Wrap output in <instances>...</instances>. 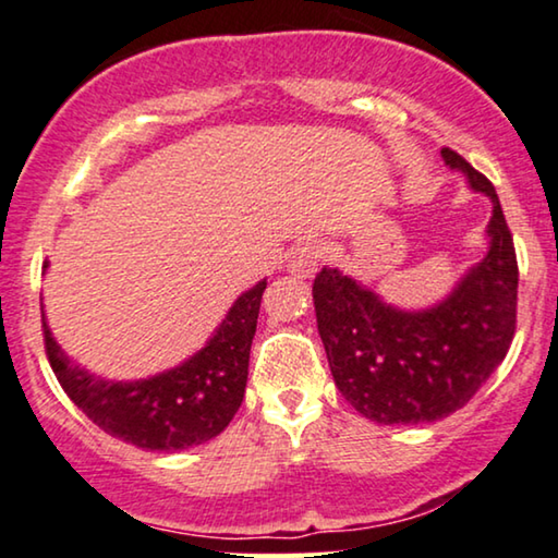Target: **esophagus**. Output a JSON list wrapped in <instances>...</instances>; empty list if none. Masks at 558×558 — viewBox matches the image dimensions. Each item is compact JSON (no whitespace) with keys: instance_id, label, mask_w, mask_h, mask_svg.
Listing matches in <instances>:
<instances>
[{"instance_id":"1","label":"esophagus","mask_w":558,"mask_h":558,"mask_svg":"<svg viewBox=\"0 0 558 558\" xmlns=\"http://www.w3.org/2000/svg\"><path fill=\"white\" fill-rule=\"evenodd\" d=\"M320 257H324V245L318 240H305L290 250L288 270L298 278H313V272L318 270Z\"/></svg>"}]
</instances>
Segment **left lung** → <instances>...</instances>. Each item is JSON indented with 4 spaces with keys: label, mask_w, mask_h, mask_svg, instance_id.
Wrapping results in <instances>:
<instances>
[{
    "label": "left lung",
    "mask_w": 558,
    "mask_h": 558,
    "mask_svg": "<svg viewBox=\"0 0 558 558\" xmlns=\"http://www.w3.org/2000/svg\"><path fill=\"white\" fill-rule=\"evenodd\" d=\"M442 159L493 199L488 255L442 303L399 311L336 268L313 280L336 387L379 425H417L458 412L506 359L515 333L518 263L496 186L452 148H442Z\"/></svg>",
    "instance_id": "obj_1"
}]
</instances>
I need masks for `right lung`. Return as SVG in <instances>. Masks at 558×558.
I'll return each instance as SVG.
<instances>
[{
  "instance_id": "obj_1",
  "label": "right lung",
  "mask_w": 558,
  "mask_h": 558,
  "mask_svg": "<svg viewBox=\"0 0 558 558\" xmlns=\"http://www.w3.org/2000/svg\"><path fill=\"white\" fill-rule=\"evenodd\" d=\"M268 282L242 293L199 354L141 381H104L70 364L43 313L45 351L60 387L104 433L144 450H184L217 437L240 410L250 347Z\"/></svg>"
}]
</instances>
